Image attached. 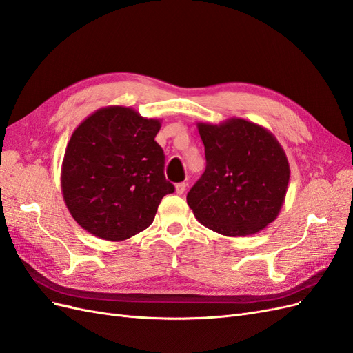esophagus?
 <instances>
[{"label": "esophagus", "instance_id": "obj_1", "mask_svg": "<svg viewBox=\"0 0 353 353\" xmlns=\"http://www.w3.org/2000/svg\"><path fill=\"white\" fill-rule=\"evenodd\" d=\"M185 188H187V184H185V183H178V184H175L176 194H183L184 191H185Z\"/></svg>", "mask_w": 353, "mask_h": 353}]
</instances>
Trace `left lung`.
Segmentation results:
<instances>
[{
  "label": "left lung",
  "instance_id": "left-lung-1",
  "mask_svg": "<svg viewBox=\"0 0 353 353\" xmlns=\"http://www.w3.org/2000/svg\"><path fill=\"white\" fill-rule=\"evenodd\" d=\"M206 170L187 203L209 230L227 237L259 232L279 216L290 166L281 144L263 126L231 117L219 125L199 122Z\"/></svg>",
  "mask_w": 353,
  "mask_h": 353
}]
</instances>
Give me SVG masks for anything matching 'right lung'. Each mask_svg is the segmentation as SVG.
I'll return each mask as SVG.
<instances>
[{
    "mask_svg": "<svg viewBox=\"0 0 353 353\" xmlns=\"http://www.w3.org/2000/svg\"><path fill=\"white\" fill-rule=\"evenodd\" d=\"M159 119L109 105L73 131L61 163V193L73 219L92 236L122 241L144 231L175 187L154 137Z\"/></svg>",
    "mask_w": 353,
    "mask_h": 353,
    "instance_id": "right-lung-1",
    "label": "right lung"
}]
</instances>
